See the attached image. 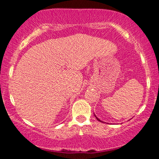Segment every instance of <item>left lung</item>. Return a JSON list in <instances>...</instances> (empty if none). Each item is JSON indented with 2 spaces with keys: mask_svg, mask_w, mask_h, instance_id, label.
I'll return each mask as SVG.
<instances>
[{
  "mask_svg": "<svg viewBox=\"0 0 159 159\" xmlns=\"http://www.w3.org/2000/svg\"><path fill=\"white\" fill-rule=\"evenodd\" d=\"M94 116H95V115H94ZM95 117H96V118H97V120H98V121H100V122H102V121H100V120H99V118H97V116H95Z\"/></svg>",
  "mask_w": 159,
  "mask_h": 159,
  "instance_id": "obj_1",
  "label": "left lung"
}]
</instances>
